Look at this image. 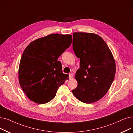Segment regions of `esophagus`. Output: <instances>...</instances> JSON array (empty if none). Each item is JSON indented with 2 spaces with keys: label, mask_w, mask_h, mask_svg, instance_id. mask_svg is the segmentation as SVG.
Wrapping results in <instances>:
<instances>
[{
  "label": "esophagus",
  "mask_w": 133,
  "mask_h": 133,
  "mask_svg": "<svg viewBox=\"0 0 133 133\" xmlns=\"http://www.w3.org/2000/svg\"><path fill=\"white\" fill-rule=\"evenodd\" d=\"M72 78H73V74H71V73H70V74H69V79H71Z\"/></svg>",
  "instance_id": "34e87169"
}]
</instances>
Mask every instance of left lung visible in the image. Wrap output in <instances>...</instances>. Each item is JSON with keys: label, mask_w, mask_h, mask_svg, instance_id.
Segmentation results:
<instances>
[{"label": "left lung", "mask_w": 133, "mask_h": 133, "mask_svg": "<svg viewBox=\"0 0 133 133\" xmlns=\"http://www.w3.org/2000/svg\"><path fill=\"white\" fill-rule=\"evenodd\" d=\"M73 49L80 66L75 78L78 86L72 90L80 101L91 104L101 99L113 82L116 65L104 39L93 33L73 34Z\"/></svg>", "instance_id": "8db88e82"}]
</instances>
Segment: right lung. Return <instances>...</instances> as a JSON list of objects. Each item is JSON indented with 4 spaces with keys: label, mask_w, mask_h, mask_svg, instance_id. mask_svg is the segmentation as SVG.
<instances>
[{
    "label": "right lung",
    "mask_w": 133,
    "mask_h": 133,
    "mask_svg": "<svg viewBox=\"0 0 133 133\" xmlns=\"http://www.w3.org/2000/svg\"><path fill=\"white\" fill-rule=\"evenodd\" d=\"M72 42L71 35L53 34L34 40L26 47L19 63L18 79L31 101L40 104L50 102L68 79L57 59Z\"/></svg>",
    "instance_id": "right-lung-1"
}]
</instances>
